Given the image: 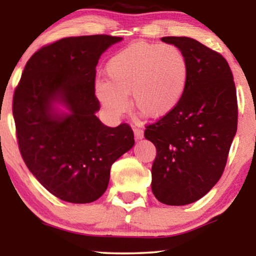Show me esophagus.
<instances>
[{
    "mask_svg": "<svg viewBox=\"0 0 256 256\" xmlns=\"http://www.w3.org/2000/svg\"><path fill=\"white\" fill-rule=\"evenodd\" d=\"M134 135L136 140H141L143 138V130L140 128H134Z\"/></svg>",
    "mask_w": 256,
    "mask_h": 256,
    "instance_id": "obj_1",
    "label": "esophagus"
}]
</instances>
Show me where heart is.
<instances>
[{
  "instance_id": "obj_1",
  "label": "heart",
  "mask_w": 256,
  "mask_h": 256,
  "mask_svg": "<svg viewBox=\"0 0 256 256\" xmlns=\"http://www.w3.org/2000/svg\"><path fill=\"white\" fill-rule=\"evenodd\" d=\"M108 80L96 79L94 90L104 110L114 118L132 106L157 118L171 113L180 102L188 80V62L174 44L135 43L110 58Z\"/></svg>"
}]
</instances>
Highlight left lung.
Wrapping results in <instances>:
<instances>
[{"instance_id": "left-lung-1", "label": "left lung", "mask_w": 256, "mask_h": 256, "mask_svg": "<svg viewBox=\"0 0 256 256\" xmlns=\"http://www.w3.org/2000/svg\"><path fill=\"white\" fill-rule=\"evenodd\" d=\"M184 52L188 80L180 102L146 127L156 146L152 190L160 202L191 204L220 180L238 127L236 84L219 52L188 37H163Z\"/></svg>"}]
</instances>
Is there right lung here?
<instances>
[{
    "label": "right lung",
    "mask_w": 256,
    "mask_h": 256,
    "mask_svg": "<svg viewBox=\"0 0 256 256\" xmlns=\"http://www.w3.org/2000/svg\"><path fill=\"white\" fill-rule=\"evenodd\" d=\"M122 40L108 34L68 37L45 45L28 60L16 86L12 115L28 169L62 200L86 204L107 190L110 168L134 146L128 124L115 128L96 116V68L100 56ZM62 100L70 114H56Z\"/></svg>",
    "instance_id": "obj_1"
}]
</instances>
